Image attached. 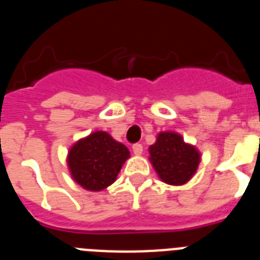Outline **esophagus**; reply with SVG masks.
Masks as SVG:
<instances>
[{"instance_id": "esophagus-1", "label": "esophagus", "mask_w": 260, "mask_h": 260, "mask_svg": "<svg viewBox=\"0 0 260 260\" xmlns=\"http://www.w3.org/2000/svg\"><path fill=\"white\" fill-rule=\"evenodd\" d=\"M133 152H134V155L141 156L142 152H143V146H142V144H139V143L134 144V146H133Z\"/></svg>"}]
</instances>
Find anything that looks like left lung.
<instances>
[{
	"mask_svg": "<svg viewBox=\"0 0 260 260\" xmlns=\"http://www.w3.org/2000/svg\"><path fill=\"white\" fill-rule=\"evenodd\" d=\"M150 157L158 178L167 185L182 186L197 173L202 160L201 151L183 141L176 132H160L156 142L148 147Z\"/></svg>",
	"mask_w": 260,
	"mask_h": 260,
	"instance_id": "obj_1",
	"label": "left lung"
}]
</instances>
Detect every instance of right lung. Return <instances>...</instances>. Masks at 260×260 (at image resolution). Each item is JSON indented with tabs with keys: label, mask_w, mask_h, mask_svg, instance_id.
<instances>
[{
	"label": "right lung",
	"mask_w": 260,
	"mask_h": 260,
	"mask_svg": "<svg viewBox=\"0 0 260 260\" xmlns=\"http://www.w3.org/2000/svg\"><path fill=\"white\" fill-rule=\"evenodd\" d=\"M130 151L109 133L96 130L69 148L66 164L71 178L84 190L102 191L117 180Z\"/></svg>",
	"instance_id": "right-lung-1"
}]
</instances>
